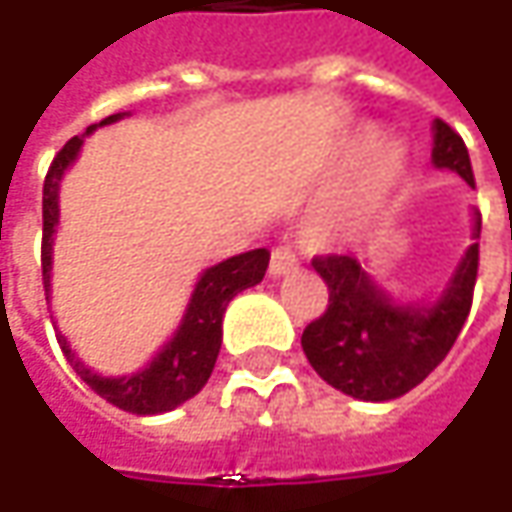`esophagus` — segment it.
<instances>
[{
    "mask_svg": "<svg viewBox=\"0 0 512 512\" xmlns=\"http://www.w3.org/2000/svg\"><path fill=\"white\" fill-rule=\"evenodd\" d=\"M299 267V259L290 247H276L270 253V276H287Z\"/></svg>",
    "mask_w": 512,
    "mask_h": 512,
    "instance_id": "34e87169",
    "label": "esophagus"
}]
</instances>
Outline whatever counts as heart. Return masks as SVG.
Wrapping results in <instances>:
<instances>
[{"instance_id":"heart-1","label":"heart","mask_w":512,"mask_h":512,"mask_svg":"<svg viewBox=\"0 0 512 512\" xmlns=\"http://www.w3.org/2000/svg\"><path fill=\"white\" fill-rule=\"evenodd\" d=\"M402 173H404L402 153L393 148L379 150V153L373 156V162H370V190H373V199H370V202H376L382 193H387Z\"/></svg>"}]
</instances>
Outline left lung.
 I'll use <instances>...</instances> for the list:
<instances>
[{"mask_svg":"<svg viewBox=\"0 0 512 512\" xmlns=\"http://www.w3.org/2000/svg\"><path fill=\"white\" fill-rule=\"evenodd\" d=\"M433 165L476 185L464 139L442 119L433 122ZM479 233L482 216L476 213L473 236ZM313 270L325 279L330 305L302 333L307 362L353 399L390 402L422 384L459 339L473 305L479 242L467 247L433 305L393 302L353 256H316Z\"/></svg>","mask_w":512,"mask_h":512,"instance_id":"obj_1","label":"left lung"}]
</instances>
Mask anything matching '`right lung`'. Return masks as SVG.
I'll return each instance as SVG.
<instances>
[{
    "instance_id": "add662e5",
    "label": "right lung",
    "mask_w": 512,
    "mask_h": 512,
    "mask_svg": "<svg viewBox=\"0 0 512 512\" xmlns=\"http://www.w3.org/2000/svg\"><path fill=\"white\" fill-rule=\"evenodd\" d=\"M125 113H113L108 119H102L99 125H90L82 136H73L65 148L59 150L50 162L48 176H45V190H42V282H45V296H50V250H53V233L59 225V182L65 176V170L73 165V159L79 156L85 136L93 133L102 125H110L116 119H122ZM270 253L265 247L247 250L239 256H230L219 265L207 267L199 276L196 290L190 296V305L185 310V319L179 330L170 339L148 367L108 379L93 373L85 362L76 359V353L70 350L65 336H59V347L73 364V370L82 376V382L88 384L93 393H99L105 402L116 404L119 410H128L136 416H156V413H168L173 407L185 404L193 399L210 379L213 364L222 347V316H225L227 302L242 293L247 287L259 285L265 279Z\"/></svg>"
}]
</instances>
